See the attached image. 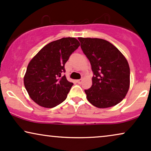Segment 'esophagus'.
<instances>
[{
    "label": "esophagus",
    "instance_id": "1",
    "mask_svg": "<svg viewBox=\"0 0 151 151\" xmlns=\"http://www.w3.org/2000/svg\"><path fill=\"white\" fill-rule=\"evenodd\" d=\"M81 82H82V79H81L77 80V83H79V84H80V83H81Z\"/></svg>",
    "mask_w": 151,
    "mask_h": 151
}]
</instances>
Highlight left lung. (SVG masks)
<instances>
[{"label":"left lung","instance_id":"1","mask_svg":"<svg viewBox=\"0 0 151 151\" xmlns=\"http://www.w3.org/2000/svg\"><path fill=\"white\" fill-rule=\"evenodd\" d=\"M91 65L93 84L85 90L90 103L108 108L121 102L129 87V67L122 53L109 42L100 38H78Z\"/></svg>","mask_w":151,"mask_h":151}]
</instances>
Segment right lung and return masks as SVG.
I'll use <instances>...</instances> for the list:
<instances>
[{"mask_svg": "<svg viewBox=\"0 0 151 151\" xmlns=\"http://www.w3.org/2000/svg\"><path fill=\"white\" fill-rule=\"evenodd\" d=\"M79 45L74 37L61 38L45 46L30 61L24 86L30 98L40 106L53 108L66 99L73 83L63 75L65 64Z\"/></svg>", "mask_w": 151, "mask_h": 151, "instance_id": "right-lung-1", "label": "right lung"}]
</instances>
